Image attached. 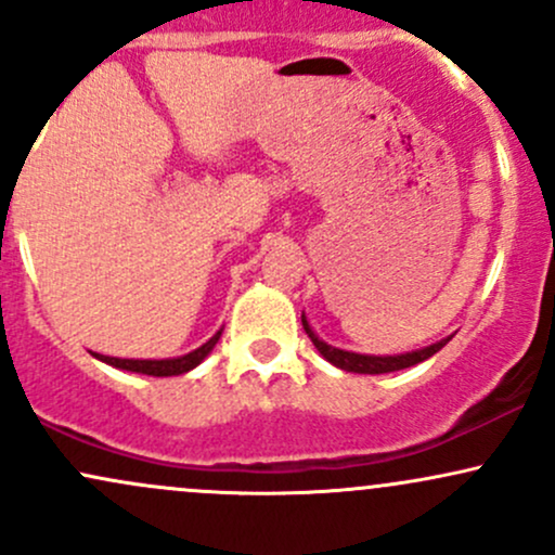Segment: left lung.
<instances>
[{"mask_svg": "<svg viewBox=\"0 0 555 555\" xmlns=\"http://www.w3.org/2000/svg\"><path fill=\"white\" fill-rule=\"evenodd\" d=\"M302 328L305 334L310 336V341L315 344L318 352L326 358L331 365L341 367V371H349V373H371V375H378V373H393V371H404V367H412L417 365V362L433 358V354L438 352V349H443L449 339H441L438 344H430V347L425 349H417V352H406V354H393V358H371V354H354V352H344V349H336V347H328L326 341H321L318 336L310 331L308 321H305L302 315Z\"/></svg>", "mask_w": 555, "mask_h": 555, "instance_id": "8db88e82", "label": "left lung"}]
</instances>
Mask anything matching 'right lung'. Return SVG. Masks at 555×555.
I'll return each instance as SVG.
<instances>
[{"label":"right lung","instance_id":"right-lung-1","mask_svg":"<svg viewBox=\"0 0 555 555\" xmlns=\"http://www.w3.org/2000/svg\"><path fill=\"white\" fill-rule=\"evenodd\" d=\"M221 331H216V334L208 339L203 347H197L195 352L184 354V358H175V360H119V358H106V354H95L99 360L109 362L114 367H122V371H130V373H143V375H182L188 371H193L195 365H201L203 358H206L208 352L216 347V341H219Z\"/></svg>","mask_w":555,"mask_h":555}]
</instances>
